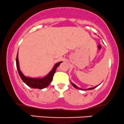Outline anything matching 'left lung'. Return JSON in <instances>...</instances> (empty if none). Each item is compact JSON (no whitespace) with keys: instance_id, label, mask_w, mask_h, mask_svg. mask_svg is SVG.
I'll list each match as a JSON object with an SVG mask.
<instances>
[{"instance_id":"obj_1","label":"left lung","mask_w":124,"mask_h":124,"mask_svg":"<svg viewBox=\"0 0 124 124\" xmlns=\"http://www.w3.org/2000/svg\"><path fill=\"white\" fill-rule=\"evenodd\" d=\"M71 84H72V85L73 86V87H74V88H77V89H80V90H81V89H82V90H84V91H85V90H91V89H94V88H96V87H97L98 86H98L93 87V88H88V89H82V88H79V87H78L77 85H75V84H73V83L71 82Z\"/></svg>"}]
</instances>
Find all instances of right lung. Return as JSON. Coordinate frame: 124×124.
I'll use <instances>...</instances> for the list:
<instances>
[{
  "mask_svg": "<svg viewBox=\"0 0 124 124\" xmlns=\"http://www.w3.org/2000/svg\"><path fill=\"white\" fill-rule=\"evenodd\" d=\"M16 67H17V71H18L19 74L20 78L23 81L24 83H25L28 86L32 88H37V89H42L43 88H46L50 84V83L52 82L55 74L56 69L59 66V65L62 63V62H58L57 63L54 65V68L52 69V70L50 72L46 77L42 78H32L26 77L23 74L22 72L20 70L19 68V60H18V52H17V56H16Z\"/></svg>",
  "mask_w": 124,
  "mask_h": 124,
  "instance_id": "add662e5",
  "label": "right lung"
}]
</instances>
